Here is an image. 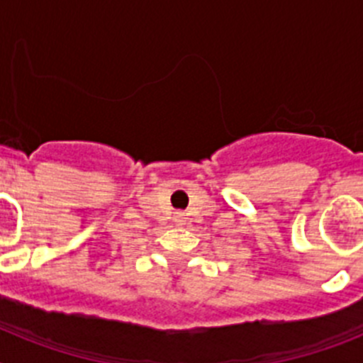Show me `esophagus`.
Masks as SVG:
<instances>
[{
    "label": "esophagus",
    "mask_w": 363,
    "mask_h": 363,
    "mask_svg": "<svg viewBox=\"0 0 363 363\" xmlns=\"http://www.w3.org/2000/svg\"><path fill=\"white\" fill-rule=\"evenodd\" d=\"M174 220H176V223H182V221H184V220H185V218H184V214H179V213H176Z\"/></svg>",
    "instance_id": "34e87169"
}]
</instances>
